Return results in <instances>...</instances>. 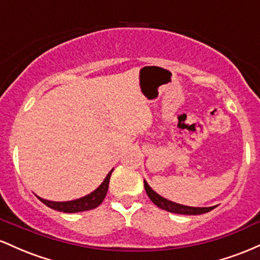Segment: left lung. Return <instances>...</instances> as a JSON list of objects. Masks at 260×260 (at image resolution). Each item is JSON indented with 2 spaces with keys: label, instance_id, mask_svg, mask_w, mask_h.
Instances as JSON below:
<instances>
[{
  "label": "left lung",
  "instance_id": "obj_1",
  "mask_svg": "<svg viewBox=\"0 0 260 260\" xmlns=\"http://www.w3.org/2000/svg\"><path fill=\"white\" fill-rule=\"evenodd\" d=\"M144 188L148 197L150 198V201L153 202L156 207H159L160 209H164V210L166 211H170V213L181 214V215H201V214L208 213V211L213 210V209L215 208V207H208V208L188 207V205H182V204H178V203L168 201V199L159 196L155 190L151 189V187L149 186L148 182L145 180H144Z\"/></svg>",
  "mask_w": 260,
  "mask_h": 260
}]
</instances>
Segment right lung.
<instances>
[{
	"label": "right lung",
	"instance_id": "right-lung-1",
	"mask_svg": "<svg viewBox=\"0 0 260 260\" xmlns=\"http://www.w3.org/2000/svg\"><path fill=\"white\" fill-rule=\"evenodd\" d=\"M112 171L113 170H111V171L107 174L103 183H101L94 192H91L90 194L85 197H82V198L79 199H74V201L70 202H52L46 201V199L40 198V197H38V198L49 208L53 209V210L62 211V213H80V211L91 210V209L99 207L104 199H105L107 189H109L110 177H111Z\"/></svg>",
	"mask_w": 260,
	"mask_h": 260
}]
</instances>
